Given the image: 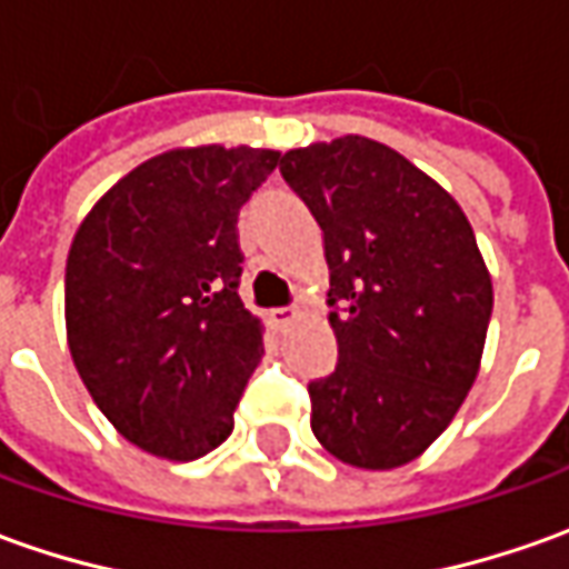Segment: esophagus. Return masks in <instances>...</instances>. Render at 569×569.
I'll return each mask as SVG.
<instances>
[{"label":"esophagus","instance_id":"1","mask_svg":"<svg viewBox=\"0 0 569 569\" xmlns=\"http://www.w3.org/2000/svg\"><path fill=\"white\" fill-rule=\"evenodd\" d=\"M296 317H299V311H296V308H273V311H270V320H273L277 327H289Z\"/></svg>","mask_w":569,"mask_h":569}]
</instances>
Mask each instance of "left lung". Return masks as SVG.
<instances>
[{
	"label": "left lung",
	"instance_id": "1",
	"mask_svg": "<svg viewBox=\"0 0 569 569\" xmlns=\"http://www.w3.org/2000/svg\"><path fill=\"white\" fill-rule=\"evenodd\" d=\"M280 173L323 230L339 358L308 382L311 430L339 461H415L477 380L492 280L461 204L365 137L292 149Z\"/></svg>",
	"mask_w": 569,
	"mask_h": 569
}]
</instances>
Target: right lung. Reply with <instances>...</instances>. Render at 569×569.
<instances>
[{
  "label": "right lung",
  "instance_id": "right-lung-1",
  "mask_svg": "<svg viewBox=\"0 0 569 569\" xmlns=\"http://www.w3.org/2000/svg\"><path fill=\"white\" fill-rule=\"evenodd\" d=\"M273 149H173L108 189L64 268L68 346L99 411L149 455L196 461L233 430L264 355L239 299V208Z\"/></svg>",
  "mask_w": 569,
  "mask_h": 569
}]
</instances>
